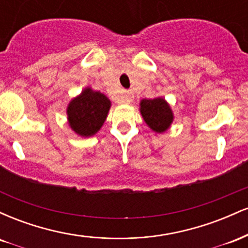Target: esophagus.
I'll return each instance as SVG.
<instances>
[{
	"mask_svg": "<svg viewBox=\"0 0 248 248\" xmlns=\"http://www.w3.org/2000/svg\"><path fill=\"white\" fill-rule=\"evenodd\" d=\"M133 98H134V95H133V93L130 92V91H124V94L121 95L120 101L124 102V104H128V102H130L133 100Z\"/></svg>",
	"mask_w": 248,
	"mask_h": 248,
	"instance_id": "1",
	"label": "esophagus"
}]
</instances>
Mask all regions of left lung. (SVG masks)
<instances>
[{
	"instance_id": "8db88e82",
	"label": "left lung",
	"mask_w": 248,
	"mask_h": 248,
	"mask_svg": "<svg viewBox=\"0 0 248 248\" xmlns=\"http://www.w3.org/2000/svg\"><path fill=\"white\" fill-rule=\"evenodd\" d=\"M140 112L148 127L156 133H164L173 121L171 108L163 98L142 99Z\"/></svg>"
}]
</instances>
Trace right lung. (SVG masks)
I'll return each mask as SVG.
<instances>
[{"instance_id":"right-lung-1","label":"right lung","mask_w":248,"mask_h":248,"mask_svg":"<svg viewBox=\"0 0 248 248\" xmlns=\"http://www.w3.org/2000/svg\"><path fill=\"white\" fill-rule=\"evenodd\" d=\"M110 105L106 95L86 87L67 106V120L71 129L84 138L94 135L106 120Z\"/></svg>"}]
</instances>
